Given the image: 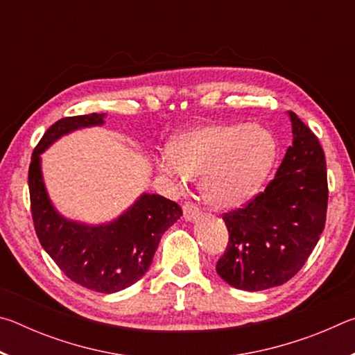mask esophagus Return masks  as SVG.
Listing matches in <instances>:
<instances>
[{
	"label": "esophagus",
	"instance_id": "esophagus-1",
	"mask_svg": "<svg viewBox=\"0 0 355 355\" xmlns=\"http://www.w3.org/2000/svg\"><path fill=\"white\" fill-rule=\"evenodd\" d=\"M183 218L186 222H194L200 218V211L194 203H184L183 205Z\"/></svg>",
	"mask_w": 355,
	"mask_h": 355
}]
</instances>
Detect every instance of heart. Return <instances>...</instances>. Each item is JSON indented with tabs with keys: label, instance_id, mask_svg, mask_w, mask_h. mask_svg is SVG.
<instances>
[{
	"label": "heart",
	"instance_id": "1",
	"mask_svg": "<svg viewBox=\"0 0 355 355\" xmlns=\"http://www.w3.org/2000/svg\"><path fill=\"white\" fill-rule=\"evenodd\" d=\"M167 152L156 159L161 175L175 184L202 178L203 200L224 211L258 196L277 161L279 144L261 125L205 123L173 136Z\"/></svg>",
	"mask_w": 355,
	"mask_h": 355
}]
</instances>
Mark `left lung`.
I'll return each mask as SVG.
<instances>
[{
    "mask_svg": "<svg viewBox=\"0 0 355 355\" xmlns=\"http://www.w3.org/2000/svg\"><path fill=\"white\" fill-rule=\"evenodd\" d=\"M288 117L293 144L274 180L249 205L224 216L230 238L216 272L238 290L284 285L307 261L326 224L322 147L296 114Z\"/></svg>",
    "mask_w": 355,
    "mask_h": 355,
    "instance_id": "8db88e82",
    "label": "left lung"
}]
</instances>
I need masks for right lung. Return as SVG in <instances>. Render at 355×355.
<instances>
[{
  "label": "right lung",
  "instance_id": "add662e5",
  "mask_svg": "<svg viewBox=\"0 0 355 355\" xmlns=\"http://www.w3.org/2000/svg\"><path fill=\"white\" fill-rule=\"evenodd\" d=\"M106 114L65 117L46 130L34 148L28 184L37 238L48 255L75 284L111 294L136 284L152 264L161 236L182 208L159 194L142 192L117 218L86 224L65 218L48 194L42 153L73 131L105 125Z\"/></svg>",
  "mask_w": 355,
  "mask_h": 355
}]
</instances>
